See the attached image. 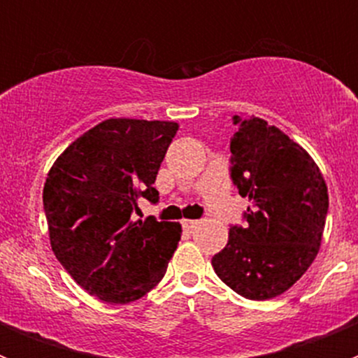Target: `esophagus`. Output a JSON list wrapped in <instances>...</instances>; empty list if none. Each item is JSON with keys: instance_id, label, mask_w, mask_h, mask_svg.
<instances>
[{"instance_id": "1", "label": "esophagus", "mask_w": 358, "mask_h": 358, "mask_svg": "<svg viewBox=\"0 0 358 358\" xmlns=\"http://www.w3.org/2000/svg\"><path fill=\"white\" fill-rule=\"evenodd\" d=\"M197 226H199V220H188V218L182 220V227H185L186 231H189V233H192L194 229H197Z\"/></svg>"}]
</instances>
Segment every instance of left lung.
<instances>
[{
	"label": "left lung",
	"instance_id": "8db88e82",
	"mask_svg": "<svg viewBox=\"0 0 358 358\" xmlns=\"http://www.w3.org/2000/svg\"><path fill=\"white\" fill-rule=\"evenodd\" d=\"M233 122L231 179L251 206L211 265L236 294L265 301L289 290L315 260L328 188L315 161L285 132L255 116Z\"/></svg>",
	"mask_w": 358,
	"mask_h": 358
}]
</instances>
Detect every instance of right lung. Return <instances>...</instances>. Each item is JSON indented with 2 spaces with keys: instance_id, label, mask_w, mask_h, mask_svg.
I'll return each instance as SVG.
<instances>
[{
  "instance_id": "obj_1",
  "label": "right lung",
  "mask_w": 358,
  "mask_h": 358,
  "mask_svg": "<svg viewBox=\"0 0 358 358\" xmlns=\"http://www.w3.org/2000/svg\"><path fill=\"white\" fill-rule=\"evenodd\" d=\"M176 122L109 118L73 141L43 189L52 251L84 290L106 303L136 301L163 280L181 224L132 220L154 188Z\"/></svg>"
}]
</instances>
